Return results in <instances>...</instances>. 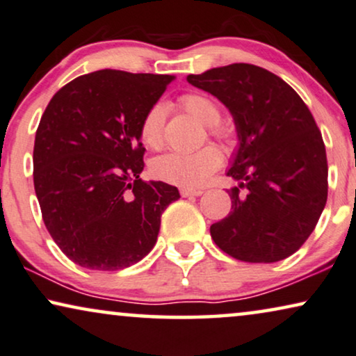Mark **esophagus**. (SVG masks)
Segmentation results:
<instances>
[{
	"label": "esophagus",
	"mask_w": 356,
	"mask_h": 356,
	"mask_svg": "<svg viewBox=\"0 0 356 356\" xmlns=\"http://www.w3.org/2000/svg\"><path fill=\"white\" fill-rule=\"evenodd\" d=\"M202 193H203V191H200V188H187V187L181 188L182 197H200Z\"/></svg>",
	"instance_id": "34e87169"
}]
</instances>
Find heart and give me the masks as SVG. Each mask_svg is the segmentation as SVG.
Masks as SVG:
<instances>
[{"label":"heart","instance_id":"1","mask_svg":"<svg viewBox=\"0 0 356 356\" xmlns=\"http://www.w3.org/2000/svg\"><path fill=\"white\" fill-rule=\"evenodd\" d=\"M179 107L188 115L205 123L208 135L220 140L221 143H231L234 130L220 122V106L215 99L202 92H187L179 97ZM140 140L151 149H159L164 141V111L159 104L149 107L141 118ZM222 154L216 146H203L192 153L172 151L156 158L151 163V172L159 181L184 187H197L208 181V177L220 168Z\"/></svg>","mask_w":356,"mask_h":356}]
</instances>
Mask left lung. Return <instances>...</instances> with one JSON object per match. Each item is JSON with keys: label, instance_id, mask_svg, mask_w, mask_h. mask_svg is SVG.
<instances>
[{"label": "left lung", "instance_id": "8db88e82", "mask_svg": "<svg viewBox=\"0 0 356 356\" xmlns=\"http://www.w3.org/2000/svg\"><path fill=\"white\" fill-rule=\"evenodd\" d=\"M233 113L239 149L227 191L231 211L210 227L222 252L250 264L295 254L319 221L327 202V156L321 130L305 101L268 70L233 63L188 74Z\"/></svg>", "mask_w": 356, "mask_h": 356}]
</instances>
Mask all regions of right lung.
<instances>
[{"mask_svg":"<svg viewBox=\"0 0 356 356\" xmlns=\"http://www.w3.org/2000/svg\"><path fill=\"white\" fill-rule=\"evenodd\" d=\"M170 74L101 70L50 99L34 143V187L47 229L84 268L140 262L158 239L161 215L179 191L146 182L141 118Z\"/></svg>","mask_w":356,"mask_h":356,"instance_id":"obj_1","label":"right lung"}]
</instances>
